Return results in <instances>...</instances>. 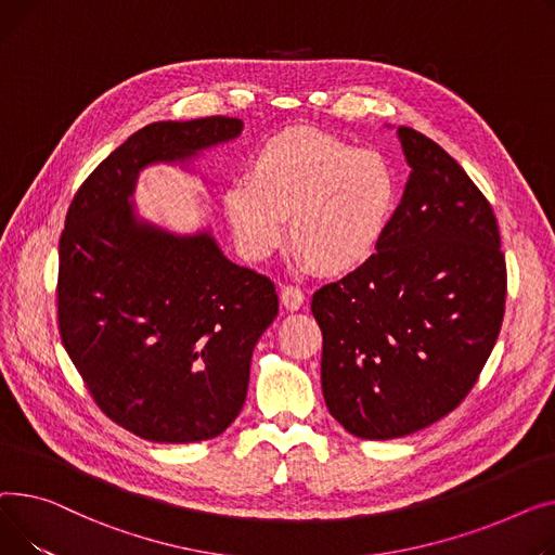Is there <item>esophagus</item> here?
I'll list each match as a JSON object with an SVG mask.
<instances>
[{
  "label": "esophagus",
  "mask_w": 555,
  "mask_h": 555,
  "mask_svg": "<svg viewBox=\"0 0 555 555\" xmlns=\"http://www.w3.org/2000/svg\"><path fill=\"white\" fill-rule=\"evenodd\" d=\"M280 302L286 311H298L305 305V293L298 286H284L280 291Z\"/></svg>",
  "instance_id": "obj_1"
}]
</instances>
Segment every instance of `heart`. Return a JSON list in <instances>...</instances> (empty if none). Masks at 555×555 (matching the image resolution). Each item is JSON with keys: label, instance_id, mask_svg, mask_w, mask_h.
<instances>
[{"label": "heart", "instance_id": "heart-1", "mask_svg": "<svg viewBox=\"0 0 555 555\" xmlns=\"http://www.w3.org/2000/svg\"><path fill=\"white\" fill-rule=\"evenodd\" d=\"M395 163L311 127H293L259 145L246 181L223 194V210L248 259L267 257L288 240L324 275L367 264L399 208Z\"/></svg>", "mask_w": 555, "mask_h": 555}]
</instances>
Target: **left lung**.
<instances>
[{"instance_id":"obj_1","label":"left lung","mask_w":555,"mask_h":555,"mask_svg":"<svg viewBox=\"0 0 555 555\" xmlns=\"http://www.w3.org/2000/svg\"><path fill=\"white\" fill-rule=\"evenodd\" d=\"M410 177L361 269L313 293L322 395L361 439L433 426L470 392L504 318L506 264L491 204L443 147L399 127Z\"/></svg>"}]
</instances>
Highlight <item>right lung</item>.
I'll list each match as a JSON object with an SVG mask.
<instances>
[{"label": "right lung", "mask_w": 555, "mask_h": 555, "mask_svg": "<svg viewBox=\"0 0 555 555\" xmlns=\"http://www.w3.org/2000/svg\"><path fill=\"white\" fill-rule=\"evenodd\" d=\"M242 129L225 116L145 125L89 175L64 221V349L101 410L147 441H206L231 426L278 315L273 282L231 262L210 225L175 233L134 204L143 170L197 175L194 163Z\"/></svg>", "instance_id": "right-lung-1"}]
</instances>
